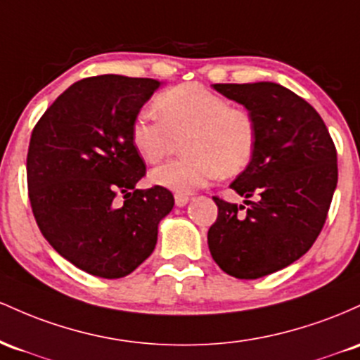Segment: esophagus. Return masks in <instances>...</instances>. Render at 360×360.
Instances as JSON below:
<instances>
[{"mask_svg":"<svg viewBox=\"0 0 360 360\" xmlns=\"http://www.w3.org/2000/svg\"><path fill=\"white\" fill-rule=\"evenodd\" d=\"M187 202H188V197L184 195V193H176L175 195L176 207H184V205H187Z\"/></svg>","mask_w":360,"mask_h":360,"instance_id":"34e87169","label":"esophagus"}]
</instances>
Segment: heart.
<instances>
[{
    "label": "heart",
    "mask_w": 360,
    "mask_h": 360,
    "mask_svg": "<svg viewBox=\"0 0 360 360\" xmlns=\"http://www.w3.org/2000/svg\"><path fill=\"white\" fill-rule=\"evenodd\" d=\"M155 110L139 112L131 126V143L146 163H160L187 136V158L155 168L149 180L158 187L191 193L217 176H234L255 155L257 126L253 117L228 98L199 83H184L163 91Z\"/></svg>",
    "instance_id": "heart-1"
}]
</instances>
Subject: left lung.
<instances>
[{
  "label": "left lung",
  "instance_id": "obj_1",
  "mask_svg": "<svg viewBox=\"0 0 360 360\" xmlns=\"http://www.w3.org/2000/svg\"><path fill=\"white\" fill-rule=\"evenodd\" d=\"M212 86L255 120V155L229 187L257 200H245L250 207L240 214L236 204L212 197L209 250L229 276L264 277L301 258L320 234L337 188V149L320 114L282 84Z\"/></svg>",
  "mask_w": 360,
  "mask_h": 360
}]
</instances>
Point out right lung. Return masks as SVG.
Instances as JSON below:
<instances>
[{"label": "right lung", "mask_w": 360, "mask_h": 360, "mask_svg": "<svg viewBox=\"0 0 360 360\" xmlns=\"http://www.w3.org/2000/svg\"><path fill=\"white\" fill-rule=\"evenodd\" d=\"M160 86L120 75L84 78L56 98L32 132L27 181L35 221L60 257L91 276L120 278L139 267L175 204L158 185L136 188L146 165L132 148L131 126Z\"/></svg>", "instance_id": "right-lung-1"}]
</instances>
